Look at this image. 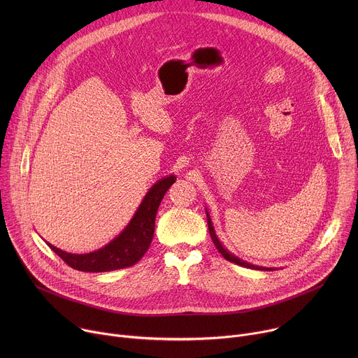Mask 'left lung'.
I'll return each mask as SVG.
<instances>
[{
  "label": "left lung",
  "instance_id": "left-lung-1",
  "mask_svg": "<svg viewBox=\"0 0 358 358\" xmlns=\"http://www.w3.org/2000/svg\"><path fill=\"white\" fill-rule=\"evenodd\" d=\"M207 218H208V229H210V234H211V238H213V242L215 243V246H217V249L220 250V253L222 255V257L227 259V261H229V262H234V264H236V265H239V266H243V268H249V269H258V271H272L271 268H262V266H255V265H250V264H248V262H243V261H241L239 258H236V257H234L232 253H229L222 245H221V242L218 241V238H217V235H215V232H214V228H213V224H211V220H210V217H208V214H207Z\"/></svg>",
  "mask_w": 358,
  "mask_h": 358
}]
</instances>
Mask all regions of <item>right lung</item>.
<instances>
[{"mask_svg": "<svg viewBox=\"0 0 358 358\" xmlns=\"http://www.w3.org/2000/svg\"><path fill=\"white\" fill-rule=\"evenodd\" d=\"M174 182L176 177L170 176L152 185L126 229L105 248L90 253L75 255L46 243L66 265L76 271L109 272L133 266L143 258L151 243L159 206Z\"/></svg>", "mask_w": 358, "mask_h": 358, "instance_id": "obj_1", "label": "right lung"}]
</instances>
